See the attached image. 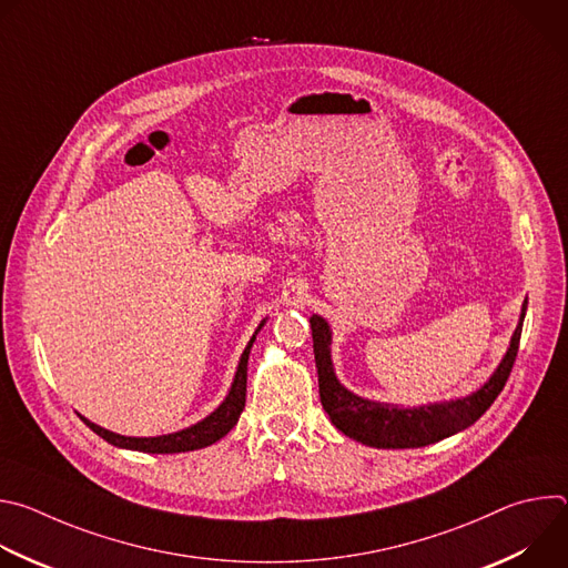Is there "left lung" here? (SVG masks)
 Instances as JSON below:
<instances>
[{
  "instance_id": "left-lung-1",
  "label": "left lung",
  "mask_w": 568,
  "mask_h": 568,
  "mask_svg": "<svg viewBox=\"0 0 568 568\" xmlns=\"http://www.w3.org/2000/svg\"><path fill=\"white\" fill-rule=\"evenodd\" d=\"M526 301L517 323V331L513 335L510 348L490 377L476 393L452 399L443 404H429V407L418 409H397L390 404L364 399L339 384L331 362V328L318 314L310 316L312 326V342H314V362L318 373V395L326 414L331 416L333 425L353 440H359L371 447L382 449H407V447H425L438 443L456 432L467 429L474 425L485 412L493 407V402L504 390L510 371L517 359L521 326L526 316Z\"/></svg>"
}]
</instances>
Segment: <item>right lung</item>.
I'll return each mask as SVG.
<instances>
[{"label": "right lung", "mask_w": 568, "mask_h": 568, "mask_svg": "<svg viewBox=\"0 0 568 568\" xmlns=\"http://www.w3.org/2000/svg\"><path fill=\"white\" fill-rule=\"evenodd\" d=\"M261 328H263V323L258 326V331ZM258 331H256V335H258ZM256 335L252 337V342L247 344L245 353H242V357H240V364H237L231 390L224 397V402L220 404V407L209 418H204L202 423H197V425H193L189 429H182V432L169 434V436H156V438H130V436L112 434V432L90 423L83 416H80V420H83L103 440H108L114 447H123V449H134V452H145V454H178V452H193V449L209 447V445H213L215 440H220L222 436H226L233 429V425L237 423L242 409H245L247 362H250V351L254 346Z\"/></svg>", "instance_id": "right-lung-1"}]
</instances>
